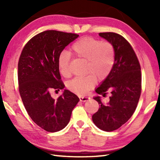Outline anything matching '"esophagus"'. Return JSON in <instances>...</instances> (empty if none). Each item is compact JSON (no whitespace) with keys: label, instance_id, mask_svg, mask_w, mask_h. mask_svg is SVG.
I'll list each match as a JSON object with an SVG mask.
<instances>
[{"label":"esophagus","instance_id":"1","mask_svg":"<svg viewBox=\"0 0 160 160\" xmlns=\"http://www.w3.org/2000/svg\"><path fill=\"white\" fill-rule=\"evenodd\" d=\"M90 99L89 97H87V96H81L80 97V100L81 102H86L87 100H89Z\"/></svg>","mask_w":160,"mask_h":160}]
</instances>
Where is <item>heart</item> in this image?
Here are the masks:
<instances>
[{"instance_id": "b5f03b06", "label": "heart", "mask_w": 160, "mask_h": 160, "mask_svg": "<svg viewBox=\"0 0 160 160\" xmlns=\"http://www.w3.org/2000/svg\"><path fill=\"white\" fill-rule=\"evenodd\" d=\"M71 51L78 58L87 60V73L84 77H76L67 83V89L71 92L84 96L92 89L97 82L106 79L114 67L115 51L113 44L108 41L84 37L71 46ZM71 54L62 51L58 58V67L64 77L71 76Z\"/></svg>"}]
</instances>
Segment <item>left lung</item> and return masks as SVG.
Returning <instances> with one entry per match:
<instances>
[{
	"mask_svg": "<svg viewBox=\"0 0 160 160\" xmlns=\"http://www.w3.org/2000/svg\"><path fill=\"white\" fill-rule=\"evenodd\" d=\"M99 35L113 44L115 60L111 73L96 90L104 97L110 91L109 102L104 104L100 96L94 98L100 108L92 120L102 130L113 131L125 124L137 107L142 91L141 67L133 49L123 36L113 32Z\"/></svg>",
	"mask_w": 160,
	"mask_h": 160,
	"instance_id": "obj_1",
	"label": "left lung"
}]
</instances>
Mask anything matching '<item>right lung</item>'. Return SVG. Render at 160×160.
<instances>
[{
  "label": "right lung",
  "instance_id": "add662e5",
  "mask_svg": "<svg viewBox=\"0 0 160 160\" xmlns=\"http://www.w3.org/2000/svg\"><path fill=\"white\" fill-rule=\"evenodd\" d=\"M79 35L56 30L39 33L27 42L18 64V89L29 117L48 132L62 130L69 123L80 99L69 90L55 100L50 91L63 89L58 58Z\"/></svg>",
  "mask_w": 160,
  "mask_h": 160
}]
</instances>
